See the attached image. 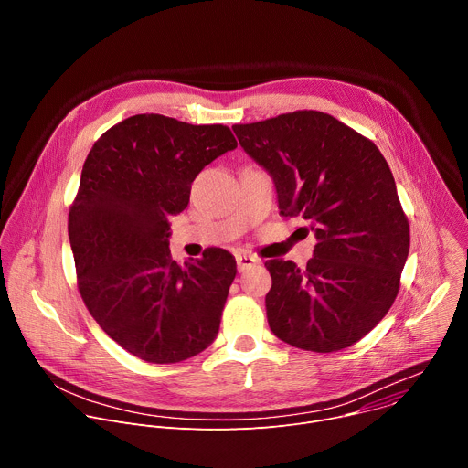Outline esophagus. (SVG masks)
I'll use <instances>...</instances> for the list:
<instances>
[{
    "mask_svg": "<svg viewBox=\"0 0 468 468\" xmlns=\"http://www.w3.org/2000/svg\"><path fill=\"white\" fill-rule=\"evenodd\" d=\"M237 269H239V272H244V271H248V269H251V266H255V264H259V261L255 259V257H251V255H242V253H239L237 257Z\"/></svg>",
    "mask_w": 468,
    "mask_h": 468,
    "instance_id": "1",
    "label": "esophagus"
}]
</instances>
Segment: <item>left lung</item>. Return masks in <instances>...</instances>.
<instances>
[{
    "instance_id": "8db88e82",
    "label": "left lung",
    "mask_w": 468,
    "mask_h": 468,
    "mask_svg": "<svg viewBox=\"0 0 468 468\" xmlns=\"http://www.w3.org/2000/svg\"><path fill=\"white\" fill-rule=\"evenodd\" d=\"M242 150L272 177L282 217H302L314 253L271 259L266 316L283 343L337 352L390 309L410 253V224L392 172L374 143L337 118L296 111L233 125Z\"/></svg>"
}]
</instances>
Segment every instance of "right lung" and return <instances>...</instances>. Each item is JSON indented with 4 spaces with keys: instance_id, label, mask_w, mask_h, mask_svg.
Wrapping results in <instances>:
<instances>
[{
    "instance_id": "obj_1",
    "label": "right lung",
    "mask_w": 468,
    "mask_h": 468,
    "mask_svg": "<svg viewBox=\"0 0 468 468\" xmlns=\"http://www.w3.org/2000/svg\"><path fill=\"white\" fill-rule=\"evenodd\" d=\"M237 148L229 127L135 114L103 133L69 217L81 298L107 335L148 363L204 352L220 327L235 257L211 248L177 264L168 218L217 157Z\"/></svg>"
}]
</instances>
